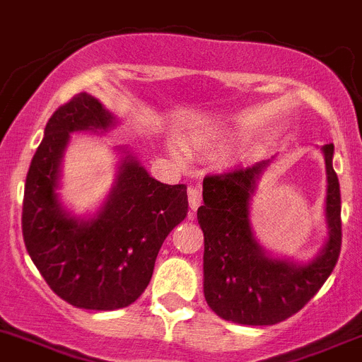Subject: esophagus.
Here are the masks:
<instances>
[{
    "instance_id": "esophagus-1",
    "label": "esophagus",
    "mask_w": 362,
    "mask_h": 362,
    "mask_svg": "<svg viewBox=\"0 0 362 362\" xmlns=\"http://www.w3.org/2000/svg\"><path fill=\"white\" fill-rule=\"evenodd\" d=\"M187 193H189V207H191V211H197L202 205L200 187H198V185H191Z\"/></svg>"
}]
</instances>
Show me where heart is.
Wrapping results in <instances>:
<instances>
[{
	"label": "heart",
	"instance_id": "1",
	"mask_svg": "<svg viewBox=\"0 0 362 362\" xmlns=\"http://www.w3.org/2000/svg\"><path fill=\"white\" fill-rule=\"evenodd\" d=\"M236 135H240V133H226V136H236Z\"/></svg>",
	"mask_w": 362,
	"mask_h": 362
}]
</instances>
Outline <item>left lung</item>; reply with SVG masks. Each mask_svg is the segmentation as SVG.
I'll use <instances>...</instances> for the list:
<instances>
[{
	"label": "left lung",
	"mask_w": 362,
	"mask_h": 362,
	"mask_svg": "<svg viewBox=\"0 0 362 362\" xmlns=\"http://www.w3.org/2000/svg\"><path fill=\"white\" fill-rule=\"evenodd\" d=\"M327 169L325 221L328 236L314 258L274 256L258 242L250 202L276 157L245 169L204 178V296L211 310L238 325H276L301 310L332 274L341 252V191L334 144L321 146Z\"/></svg>",
	"instance_id": "left-lung-1"
}]
</instances>
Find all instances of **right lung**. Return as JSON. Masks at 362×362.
Segmentation results:
<instances>
[{
	"instance_id": "right-lung-1",
	"label": "right lung",
	"mask_w": 362,
	"mask_h": 362,
	"mask_svg": "<svg viewBox=\"0 0 362 362\" xmlns=\"http://www.w3.org/2000/svg\"><path fill=\"white\" fill-rule=\"evenodd\" d=\"M117 122L99 99L77 93L47 122L25 182L23 240L32 262L55 294L86 310L141 298L165 236L187 214V187L155 180L129 148H115V182L95 213L64 207L61 169L71 133L104 135Z\"/></svg>"
}]
</instances>
